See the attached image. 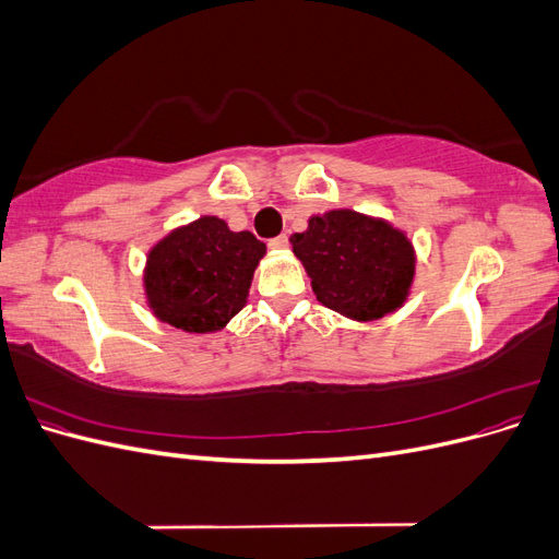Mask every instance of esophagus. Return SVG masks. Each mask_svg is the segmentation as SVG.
Listing matches in <instances>:
<instances>
[{
	"label": "esophagus",
	"mask_w": 559,
	"mask_h": 559,
	"mask_svg": "<svg viewBox=\"0 0 559 559\" xmlns=\"http://www.w3.org/2000/svg\"><path fill=\"white\" fill-rule=\"evenodd\" d=\"M267 247L275 249V251H282V249L289 247V238H286V235H277V238H273V240L267 242Z\"/></svg>",
	"instance_id": "esophagus-1"
}]
</instances>
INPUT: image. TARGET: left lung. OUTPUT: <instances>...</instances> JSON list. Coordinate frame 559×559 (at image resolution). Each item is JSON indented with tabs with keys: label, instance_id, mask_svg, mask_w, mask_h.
<instances>
[{
	"label": "left lung",
	"instance_id": "1",
	"mask_svg": "<svg viewBox=\"0 0 559 559\" xmlns=\"http://www.w3.org/2000/svg\"><path fill=\"white\" fill-rule=\"evenodd\" d=\"M321 306L349 319H378L405 300L415 275L408 238L378 218L352 210L312 216L292 235Z\"/></svg>",
	"mask_w": 559,
	"mask_h": 559
}]
</instances>
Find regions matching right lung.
Listing matches in <instances>:
<instances>
[{"mask_svg": "<svg viewBox=\"0 0 559 559\" xmlns=\"http://www.w3.org/2000/svg\"><path fill=\"white\" fill-rule=\"evenodd\" d=\"M265 245L216 216L177 228L146 261V298L160 321L189 333L224 329L238 314Z\"/></svg>", "mask_w": 559, "mask_h": 559, "instance_id": "add662e5", "label": "right lung"}]
</instances>
